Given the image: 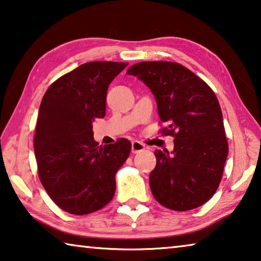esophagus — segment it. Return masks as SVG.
I'll use <instances>...</instances> for the list:
<instances>
[{
	"label": "esophagus",
	"instance_id": "34e87169",
	"mask_svg": "<svg viewBox=\"0 0 261 261\" xmlns=\"http://www.w3.org/2000/svg\"><path fill=\"white\" fill-rule=\"evenodd\" d=\"M143 150H145V145H144L143 143L138 142V140H134V142H132V144H131L132 153H138Z\"/></svg>",
	"mask_w": 261,
	"mask_h": 261
}]
</instances>
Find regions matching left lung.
<instances>
[{
    "label": "left lung",
    "instance_id": "obj_1",
    "mask_svg": "<svg viewBox=\"0 0 261 261\" xmlns=\"http://www.w3.org/2000/svg\"><path fill=\"white\" fill-rule=\"evenodd\" d=\"M126 74L137 76L154 95L161 132L174 137V150L154 151L150 174L161 205L186 212L204 204L220 186L229 152L220 103L213 89L185 66L143 61Z\"/></svg>",
    "mask_w": 261,
    "mask_h": 261
}]
</instances>
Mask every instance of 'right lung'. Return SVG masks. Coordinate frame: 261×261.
<instances>
[{
    "label": "right lung",
    "mask_w": 261,
    "mask_h": 261,
    "mask_svg": "<svg viewBox=\"0 0 261 261\" xmlns=\"http://www.w3.org/2000/svg\"><path fill=\"white\" fill-rule=\"evenodd\" d=\"M126 66L80 65L53 82L41 100L34 140L39 179L52 201L69 214L97 212L115 195V175L131 143L119 138L98 146L93 122L105 117L108 87Z\"/></svg>",
    "instance_id": "1"
}]
</instances>
